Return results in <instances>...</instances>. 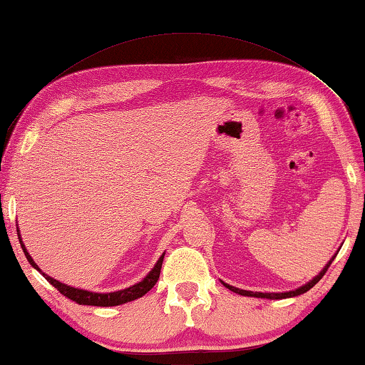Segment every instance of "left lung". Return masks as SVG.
<instances>
[{
	"instance_id": "left-lung-1",
	"label": "left lung",
	"mask_w": 365,
	"mask_h": 365,
	"mask_svg": "<svg viewBox=\"0 0 365 365\" xmlns=\"http://www.w3.org/2000/svg\"><path fill=\"white\" fill-rule=\"evenodd\" d=\"M333 259H335V256H333V257L330 259V261H329V264H327L325 267L319 272V275L314 277V279H312L311 282H307L306 285L296 288L294 292H285V293H259V292H248V289H242V288L232 287V285H228V283H224V282H222V283H224L225 288L232 289L233 293H238V294H242V296H255V298H267V299H285V298H293V296H298V294H302V293L309 292V289H311L314 285H316V283L325 275V272H327V269L330 267V264H331Z\"/></svg>"
}]
</instances>
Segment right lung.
<instances>
[{
  "label": "right lung",
  "mask_w": 365,
  "mask_h": 365,
  "mask_svg": "<svg viewBox=\"0 0 365 365\" xmlns=\"http://www.w3.org/2000/svg\"><path fill=\"white\" fill-rule=\"evenodd\" d=\"M19 242L21 246L24 250V255H26L27 261L30 262L32 267H35L36 270L43 274L41 269L38 265L35 264V261L32 259V256L29 255V251L26 250V245L22 243L21 240V235H19ZM163 261H164V255L158 259V262L154 267L151 269L150 274H148L143 280L135 283V285L128 287L125 289H119V292H113V293H93V292H86V289H80V288H73L69 285H64V283H61L58 280L51 279V277H48L46 274H43V277L51 283L54 288H58V292L61 294H64L66 298H69L72 301H76L77 304H83V306H101V307H109V306H119L123 304V302H128V301H133V299H138L141 296H145L150 289L156 285V282L159 279V274H160V267H163Z\"/></svg>",
  "instance_id": "add662e5"
}]
</instances>
